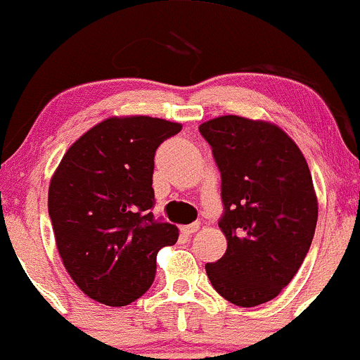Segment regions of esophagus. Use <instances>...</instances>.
<instances>
[{"instance_id":"34e87169","label":"esophagus","mask_w":360,"mask_h":360,"mask_svg":"<svg viewBox=\"0 0 360 360\" xmlns=\"http://www.w3.org/2000/svg\"><path fill=\"white\" fill-rule=\"evenodd\" d=\"M198 231H199V224H191V225H184V227H181V232L187 236L195 234Z\"/></svg>"}]
</instances>
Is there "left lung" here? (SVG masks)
<instances>
[{"label": "left lung", "mask_w": 360, "mask_h": 360, "mask_svg": "<svg viewBox=\"0 0 360 360\" xmlns=\"http://www.w3.org/2000/svg\"><path fill=\"white\" fill-rule=\"evenodd\" d=\"M221 175L220 260L206 263L218 295L239 307L276 298L298 272L317 225V195L302 150L266 121L220 116L199 126Z\"/></svg>", "instance_id": "obj_1"}]
</instances>
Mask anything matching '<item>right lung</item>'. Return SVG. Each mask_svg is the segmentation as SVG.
<instances>
[{"label":"right lung","instance_id":"1","mask_svg":"<svg viewBox=\"0 0 360 360\" xmlns=\"http://www.w3.org/2000/svg\"><path fill=\"white\" fill-rule=\"evenodd\" d=\"M181 129L149 116L109 117L69 147L51 176L48 213L69 276L109 307L135 302L154 283L155 257L179 229L155 220L154 154Z\"/></svg>","mask_w":360,"mask_h":360}]
</instances>
